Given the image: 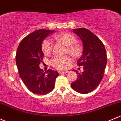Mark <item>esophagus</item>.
<instances>
[{"mask_svg": "<svg viewBox=\"0 0 121 121\" xmlns=\"http://www.w3.org/2000/svg\"><path fill=\"white\" fill-rule=\"evenodd\" d=\"M68 72V71H58V73L59 74H61V73H67Z\"/></svg>", "mask_w": 121, "mask_h": 121, "instance_id": "34e87169", "label": "esophagus"}]
</instances>
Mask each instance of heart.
Segmentation results:
<instances>
[{"instance_id": "1", "label": "heart", "mask_w": 121, "mask_h": 121, "mask_svg": "<svg viewBox=\"0 0 121 121\" xmlns=\"http://www.w3.org/2000/svg\"><path fill=\"white\" fill-rule=\"evenodd\" d=\"M54 40L66 46L65 53L69 54L74 58H78L82 53V47L76 42L74 35L69 33H62L56 35ZM42 50L45 55H49L53 50V44L48 39H44L42 43ZM72 62L71 57L68 56L63 57L56 56L51 60V65L57 69H65L68 68Z\"/></svg>"}]
</instances>
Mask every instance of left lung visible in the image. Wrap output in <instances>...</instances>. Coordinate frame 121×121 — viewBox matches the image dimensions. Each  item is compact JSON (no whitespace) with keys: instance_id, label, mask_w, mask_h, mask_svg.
<instances>
[{"instance_id":"obj_1","label":"left lung","mask_w":121,"mask_h":121,"mask_svg":"<svg viewBox=\"0 0 121 121\" xmlns=\"http://www.w3.org/2000/svg\"><path fill=\"white\" fill-rule=\"evenodd\" d=\"M83 45V53L77 61L78 66H83V72L78 74L77 79L71 83V87L77 92L86 94L94 91L103 78L107 62L106 51L102 42L87 29H73Z\"/></svg>"}]
</instances>
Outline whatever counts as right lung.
<instances>
[{"instance_id":"obj_1","label":"right lung","mask_w":121,"mask_h":121,"mask_svg":"<svg viewBox=\"0 0 121 121\" xmlns=\"http://www.w3.org/2000/svg\"><path fill=\"white\" fill-rule=\"evenodd\" d=\"M54 30H38L27 35L19 44L16 61L20 77L28 89L36 95H46L53 90L58 72L39 68L44 54L43 40Z\"/></svg>"}]
</instances>
